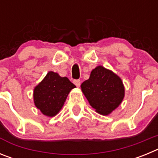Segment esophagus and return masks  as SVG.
Listing matches in <instances>:
<instances>
[{
  "label": "esophagus",
  "instance_id": "obj_1",
  "mask_svg": "<svg viewBox=\"0 0 158 158\" xmlns=\"http://www.w3.org/2000/svg\"><path fill=\"white\" fill-rule=\"evenodd\" d=\"M73 84H74L77 87H80L81 81L80 80H74V81H73Z\"/></svg>",
  "mask_w": 158,
  "mask_h": 158
}]
</instances>
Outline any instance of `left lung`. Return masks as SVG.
Returning <instances> with one entry per match:
<instances>
[{"label":"left lung","instance_id":"left-lung-1","mask_svg":"<svg viewBox=\"0 0 158 158\" xmlns=\"http://www.w3.org/2000/svg\"><path fill=\"white\" fill-rule=\"evenodd\" d=\"M90 105L100 115H107L122 103L125 89L121 78L102 65L96 67L81 85Z\"/></svg>","mask_w":158,"mask_h":158}]
</instances>
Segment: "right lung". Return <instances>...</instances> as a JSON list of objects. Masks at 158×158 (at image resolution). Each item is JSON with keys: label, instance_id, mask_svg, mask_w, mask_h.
<instances>
[{"label": "right lung", "instance_id": "right-lung-1", "mask_svg": "<svg viewBox=\"0 0 158 158\" xmlns=\"http://www.w3.org/2000/svg\"><path fill=\"white\" fill-rule=\"evenodd\" d=\"M75 87L67 77L50 71L34 89L35 105L46 116H54L62 109L67 96Z\"/></svg>", "mask_w": 158, "mask_h": 158}]
</instances>
